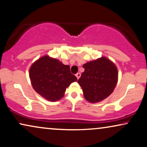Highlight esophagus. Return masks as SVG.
I'll use <instances>...</instances> for the list:
<instances>
[{
	"mask_svg": "<svg viewBox=\"0 0 147 147\" xmlns=\"http://www.w3.org/2000/svg\"><path fill=\"white\" fill-rule=\"evenodd\" d=\"M76 77H77V79H79L80 77H81V73L80 72H78V73L76 74Z\"/></svg>",
	"mask_w": 147,
	"mask_h": 147,
	"instance_id": "1",
	"label": "esophagus"
}]
</instances>
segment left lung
I'll return each instance as SVG.
<instances>
[{"label":"left lung","instance_id":"left-lung-1","mask_svg":"<svg viewBox=\"0 0 147 147\" xmlns=\"http://www.w3.org/2000/svg\"><path fill=\"white\" fill-rule=\"evenodd\" d=\"M85 71L78 81L85 99L98 103L109 96L118 83V72L116 64L105 57L83 64Z\"/></svg>","mask_w":147,"mask_h":147}]
</instances>
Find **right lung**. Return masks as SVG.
Segmentation results:
<instances>
[{
	"label": "right lung",
	"mask_w": 147,
	"mask_h": 147,
	"mask_svg": "<svg viewBox=\"0 0 147 147\" xmlns=\"http://www.w3.org/2000/svg\"><path fill=\"white\" fill-rule=\"evenodd\" d=\"M29 75L34 89L50 101L62 99L66 88L77 81L70 73L69 66L48 55L42 56L31 64Z\"/></svg>",
	"instance_id": "obj_1"
}]
</instances>
